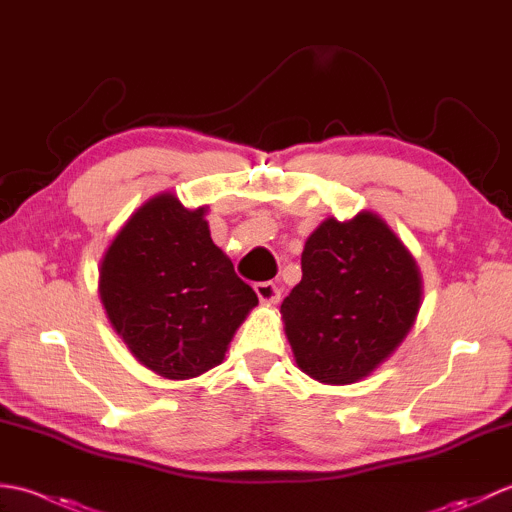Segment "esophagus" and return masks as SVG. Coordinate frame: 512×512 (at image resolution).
Wrapping results in <instances>:
<instances>
[{
    "label": "esophagus",
    "mask_w": 512,
    "mask_h": 512,
    "mask_svg": "<svg viewBox=\"0 0 512 512\" xmlns=\"http://www.w3.org/2000/svg\"><path fill=\"white\" fill-rule=\"evenodd\" d=\"M255 292L259 301L268 303V306H273V303H277L281 297V288L273 284V281H259V284H255Z\"/></svg>",
    "instance_id": "esophagus-1"
}]
</instances>
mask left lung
I'll return each mask as SVG.
<instances>
[{"instance_id":"obj_1","label":"left lung","mask_w":512,"mask_h":512,"mask_svg":"<svg viewBox=\"0 0 512 512\" xmlns=\"http://www.w3.org/2000/svg\"><path fill=\"white\" fill-rule=\"evenodd\" d=\"M301 270L281 303V319L299 369L319 383L367 378L416 323L420 268L372 211L323 220L306 239Z\"/></svg>"}]
</instances>
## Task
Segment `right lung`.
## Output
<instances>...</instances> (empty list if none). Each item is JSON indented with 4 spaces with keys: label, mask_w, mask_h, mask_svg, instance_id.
<instances>
[{
    "label": "right lung",
    "mask_w": 512,
    "mask_h": 512,
    "mask_svg": "<svg viewBox=\"0 0 512 512\" xmlns=\"http://www.w3.org/2000/svg\"><path fill=\"white\" fill-rule=\"evenodd\" d=\"M209 206L176 195L149 198L116 233L99 268V295L112 328L140 365L189 380L220 365L255 290L211 239Z\"/></svg>",
    "instance_id": "add662e5"
}]
</instances>
